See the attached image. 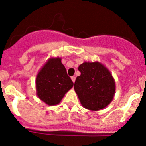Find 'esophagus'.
<instances>
[{
  "label": "esophagus",
  "mask_w": 146,
  "mask_h": 146,
  "mask_svg": "<svg viewBox=\"0 0 146 146\" xmlns=\"http://www.w3.org/2000/svg\"><path fill=\"white\" fill-rule=\"evenodd\" d=\"M71 79H72V82H75L76 77H74V76H73V77H71Z\"/></svg>",
  "instance_id": "esophagus-1"
}]
</instances>
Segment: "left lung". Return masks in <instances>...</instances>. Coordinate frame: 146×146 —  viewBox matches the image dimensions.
<instances>
[{"mask_svg":"<svg viewBox=\"0 0 146 146\" xmlns=\"http://www.w3.org/2000/svg\"><path fill=\"white\" fill-rule=\"evenodd\" d=\"M78 70L81 74L76 78L74 88L82 107L92 111L106 108L115 94L111 72L99 61L84 62Z\"/></svg>","mask_w":146,"mask_h":146,"instance_id":"1","label":"left lung"}]
</instances>
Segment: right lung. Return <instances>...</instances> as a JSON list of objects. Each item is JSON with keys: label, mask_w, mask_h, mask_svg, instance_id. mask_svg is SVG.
I'll use <instances>...</instances> for the list:
<instances>
[{"label": "right lung", "mask_w": 146, "mask_h": 146, "mask_svg": "<svg viewBox=\"0 0 146 146\" xmlns=\"http://www.w3.org/2000/svg\"><path fill=\"white\" fill-rule=\"evenodd\" d=\"M73 85L59 57L50 58L40 69L36 78V95L50 106L59 104Z\"/></svg>", "instance_id": "right-lung-1"}]
</instances>
